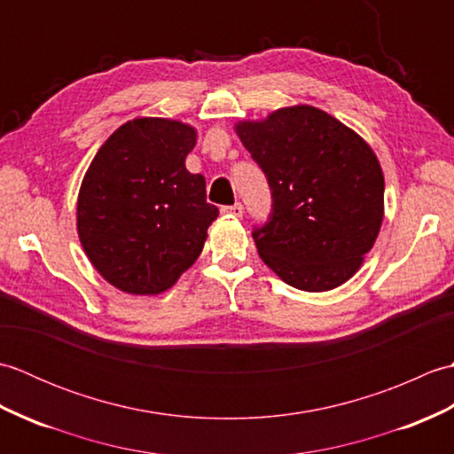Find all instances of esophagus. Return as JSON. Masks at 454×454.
<instances>
[{"label":"esophagus","instance_id":"obj_1","mask_svg":"<svg viewBox=\"0 0 454 454\" xmlns=\"http://www.w3.org/2000/svg\"><path fill=\"white\" fill-rule=\"evenodd\" d=\"M222 215L242 218V215H244V207H242V202H236V205H232V207H224V208H222Z\"/></svg>","mask_w":454,"mask_h":454}]
</instances>
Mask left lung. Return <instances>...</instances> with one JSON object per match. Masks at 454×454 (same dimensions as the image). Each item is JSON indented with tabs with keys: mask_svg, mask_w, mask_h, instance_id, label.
Returning a JSON list of instances; mask_svg holds the SVG:
<instances>
[{
	"mask_svg": "<svg viewBox=\"0 0 454 454\" xmlns=\"http://www.w3.org/2000/svg\"><path fill=\"white\" fill-rule=\"evenodd\" d=\"M234 130L273 195L271 218L254 232L263 263L306 293L349 281L384 218V176L369 142L312 105L238 121Z\"/></svg>",
	"mask_w": 454,
	"mask_h": 454,
	"instance_id": "left-lung-1",
	"label": "left lung"
}]
</instances>
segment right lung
I'll return each instance as SVG.
<instances>
[{
  "mask_svg": "<svg viewBox=\"0 0 454 454\" xmlns=\"http://www.w3.org/2000/svg\"><path fill=\"white\" fill-rule=\"evenodd\" d=\"M187 122L137 117L103 142L78 192L75 226L91 265L114 288L156 296L197 262L218 208L185 168Z\"/></svg>",
  "mask_w": 454,
  "mask_h": 454,
  "instance_id": "add662e5",
  "label": "right lung"
}]
</instances>
